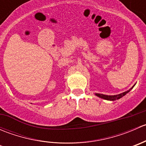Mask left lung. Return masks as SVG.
<instances>
[{"label": "left lung", "mask_w": 146, "mask_h": 146, "mask_svg": "<svg viewBox=\"0 0 146 146\" xmlns=\"http://www.w3.org/2000/svg\"><path fill=\"white\" fill-rule=\"evenodd\" d=\"M133 86H134V85H133ZM133 86L132 87L130 90H129L128 91H126V92H123V93L119 94V95H103V94H99V93H96L95 95H96L98 97H99V98H102V99L107 100L114 101V100H116L120 99L121 98H122L123 96H124L126 93H128V92H129V91H130L133 88Z\"/></svg>", "instance_id": "obj_1"}]
</instances>
